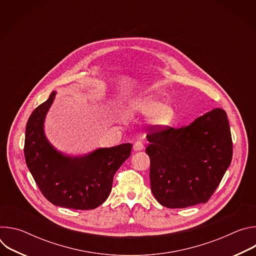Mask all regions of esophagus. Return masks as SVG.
<instances>
[{"instance_id":"34e87169","label":"esophagus","mask_w":256,"mask_h":256,"mask_svg":"<svg viewBox=\"0 0 256 256\" xmlns=\"http://www.w3.org/2000/svg\"><path fill=\"white\" fill-rule=\"evenodd\" d=\"M142 149H144V144L142 142L138 140L134 144V151H142Z\"/></svg>"}]
</instances>
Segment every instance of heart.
Wrapping results in <instances>:
<instances>
[{
	"mask_svg": "<svg viewBox=\"0 0 256 256\" xmlns=\"http://www.w3.org/2000/svg\"><path fill=\"white\" fill-rule=\"evenodd\" d=\"M128 109L132 112H138L144 114H151V122L154 124H167L172 116L173 109L168 104L156 97H140L132 99L128 104Z\"/></svg>",
	"mask_w": 256,
	"mask_h": 256,
	"instance_id": "heart-1",
	"label": "heart"
}]
</instances>
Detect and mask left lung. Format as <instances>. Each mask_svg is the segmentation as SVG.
<instances>
[{"mask_svg": "<svg viewBox=\"0 0 256 256\" xmlns=\"http://www.w3.org/2000/svg\"><path fill=\"white\" fill-rule=\"evenodd\" d=\"M146 153L158 202L179 208L206 202L231 164L233 142L226 112L214 108L190 126H154Z\"/></svg>", "mask_w": 256, "mask_h": 256, "instance_id": "left-lung-1", "label": "left lung"}]
</instances>
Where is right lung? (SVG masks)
I'll return each mask as SVG.
<instances>
[{"instance_id": "1", "label": "right lung", "mask_w": 256, "mask_h": 256, "mask_svg": "<svg viewBox=\"0 0 256 256\" xmlns=\"http://www.w3.org/2000/svg\"><path fill=\"white\" fill-rule=\"evenodd\" d=\"M56 92L34 109L26 124L24 156L44 196L52 204L72 210H93L112 192L116 172L130 156L132 144L102 148L83 157L58 152L44 132L46 116Z\"/></svg>"}]
</instances>
